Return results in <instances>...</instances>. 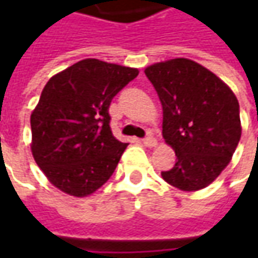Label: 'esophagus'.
<instances>
[{
	"label": "esophagus",
	"mask_w": 258,
	"mask_h": 258,
	"mask_svg": "<svg viewBox=\"0 0 258 258\" xmlns=\"http://www.w3.org/2000/svg\"><path fill=\"white\" fill-rule=\"evenodd\" d=\"M142 144H144L145 146H149V148H152V146H155V145H156V139H155L154 136H146V138H144V139H142Z\"/></svg>",
	"instance_id": "obj_1"
}]
</instances>
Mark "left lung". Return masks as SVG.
Wrapping results in <instances>:
<instances>
[{"mask_svg": "<svg viewBox=\"0 0 258 258\" xmlns=\"http://www.w3.org/2000/svg\"><path fill=\"white\" fill-rule=\"evenodd\" d=\"M164 110L162 135L176 162L161 172L182 191L208 186L230 164L241 138L240 106L233 90L208 69L172 58L145 69Z\"/></svg>", "mask_w": 258, "mask_h": 258, "instance_id": "left-lung-1", "label": "left lung"}]
</instances>
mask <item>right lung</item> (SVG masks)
I'll use <instances>...</instances> for the list:
<instances>
[{"instance_id":"add662e5","label":"right lung","mask_w":258,"mask_h":258,"mask_svg":"<svg viewBox=\"0 0 258 258\" xmlns=\"http://www.w3.org/2000/svg\"><path fill=\"white\" fill-rule=\"evenodd\" d=\"M138 75L86 58L47 82L31 113V152L55 188L87 197L112 176L127 144L110 131L109 106Z\"/></svg>"}]
</instances>
